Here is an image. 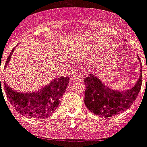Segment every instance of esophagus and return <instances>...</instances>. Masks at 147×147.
Returning a JSON list of instances; mask_svg holds the SVG:
<instances>
[{
    "label": "esophagus",
    "instance_id": "1",
    "mask_svg": "<svg viewBox=\"0 0 147 147\" xmlns=\"http://www.w3.org/2000/svg\"><path fill=\"white\" fill-rule=\"evenodd\" d=\"M83 77H84V75L82 74L81 70H80V71H76V72L74 74V75H73L72 78L74 80H78L83 79Z\"/></svg>",
    "mask_w": 147,
    "mask_h": 147
}]
</instances>
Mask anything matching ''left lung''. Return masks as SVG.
<instances>
[{"label":"left lung","mask_w":147,"mask_h":147,"mask_svg":"<svg viewBox=\"0 0 147 147\" xmlns=\"http://www.w3.org/2000/svg\"><path fill=\"white\" fill-rule=\"evenodd\" d=\"M84 83L86 85L84 103L86 107L94 114L108 118L119 114L131 107L140 91L142 69L137 83L129 90H113L92 74L84 79Z\"/></svg>","instance_id":"8db88e82"}]
</instances>
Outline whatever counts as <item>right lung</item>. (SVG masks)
Returning a JSON list of instances; mask_svg holds the SVG:
<instances>
[{
	"label": "right lung",
	"instance_id": "obj_1",
	"mask_svg": "<svg viewBox=\"0 0 147 147\" xmlns=\"http://www.w3.org/2000/svg\"><path fill=\"white\" fill-rule=\"evenodd\" d=\"M13 49L7 59L6 65L11 59ZM69 80L68 77L55 78L48 86L39 91L27 94L14 91L7 86L5 82L4 86L8 100L19 113L29 118L42 119L53 114L55 111L59 106L61 96L65 93Z\"/></svg>",
	"mask_w": 147,
	"mask_h": 147
}]
</instances>
